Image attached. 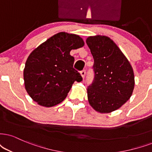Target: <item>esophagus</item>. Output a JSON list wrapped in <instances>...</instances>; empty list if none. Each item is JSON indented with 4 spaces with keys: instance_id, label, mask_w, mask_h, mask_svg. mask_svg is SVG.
Returning a JSON list of instances; mask_svg holds the SVG:
<instances>
[{
    "instance_id": "obj_1",
    "label": "esophagus",
    "mask_w": 152,
    "mask_h": 152,
    "mask_svg": "<svg viewBox=\"0 0 152 152\" xmlns=\"http://www.w3.org/2000/svg\"><path fill=\"white\" fill-rule=\"evenodd\" d=\"M80 75H81V76H82V78H85V76H86V69H83V70H82V71H80Z\"/></svg>"
}]
</instances>
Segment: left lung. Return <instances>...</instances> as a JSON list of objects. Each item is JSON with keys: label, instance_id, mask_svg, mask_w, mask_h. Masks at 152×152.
<instances>
[{"label": "left lung", "instance_id": "obj_1", "mask_svg": "<svg viewBox=\"0 0 152 152\" xmlns=\"http://www.w3.org/2000/svg\"><path fill=\"white\" fill-rule=\"evenodd\" d=\"M86 43L94 59V78L88 86V98L94 109L109 113L120 108L131 96L135 86L130 62L112 40L90 36Z\"/></svg>", "mask_w": 152, "mask_h": 152}]
</instances>
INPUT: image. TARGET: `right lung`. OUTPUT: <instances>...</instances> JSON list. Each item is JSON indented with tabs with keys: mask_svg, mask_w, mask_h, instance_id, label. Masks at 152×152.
I'll return each instance as SVG.
<instances>
[{
	"mask_svg": "<svg viewBox=\"0 0 152 152\" xmlns=\"http://www.w3.org/2000/svg\"><path fill=\"white\" fill-rule=\"evenodd\" d=\"M79 36L60 32L48 39L30 54L24 69L25 88L41 106L50 107L66 98L75 81L80 82V73L74 69L72 50L81 48Z\"/></svg>",
	"mask_w": 152,
	"mask_h": 152,
	"instance_id": "right-lung-1",
	"label": "right lung"
}]
</instances>
